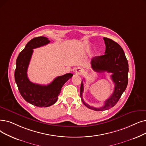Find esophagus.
I'll use <instances>...</instances> for the list:
<instances>
[{"label":"esophagus","mask_w":146,"mask_h":146,"mask_svg":"<svg viewBox=\"0 0 146 146\" xmlns=\"http://www.w3.org/2000/svg\"><path fill=\"white\" fill-rule=\"evenodd\" d=\"M84 69L82 68H80V67L77 68L75 70V73L77 74H82L84 73Z\"/></svg>","instance_id":"1"}]
</instances>
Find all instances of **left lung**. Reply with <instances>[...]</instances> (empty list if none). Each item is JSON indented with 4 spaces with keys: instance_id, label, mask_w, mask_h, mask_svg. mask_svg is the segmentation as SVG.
I'll list each match as a JSON object with an SVG mask.
<instances>
[{
    "instance_id": "obj_1",
    "label": "left lung",
    "mask_w": 146,
    "mask_h": 146,
    "mask_svg": "<svg viewBox=\"0 0 146 146\" xmlns=\"http://www.w3.org/2000/svg\"><path fill=\"white\" fill-rule=\"evenodd\" d=\"M103 39L106 45L105 54L94 57L91 60V67L97 72L112 73L111 78L115 86L114 91L110 97L105 101L104 106L97 108L86 103L82 97L84 90L83 80H82L80 90V98L84 104L96 111L106 110L115 106L125 91L128 82V62L123 49L117 43L109 38L103 37Z\"/></svg>"
}]
</instances>
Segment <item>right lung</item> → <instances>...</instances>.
<instances>
[{"label":"right lung","mask_w":146,"mask_h":146,"mask_svg":"<svg viewBox=\"0 0 146 146\" xmlns=\"http://www.w3.org/2000/svg\"><path fill=\"white\" fill-rule=\"evenodd\" d=\"M49 42L46 37L33 38L19 54L16 61L15 80L21 96L27 102L39 107H47L55 104L62 86L73 76V74L67 73L55 78L47 85L36 84L30 81L27 77V69L33 49L46 45Z\"/></svg>","instance_id":"add662e5"}]
</instances>
